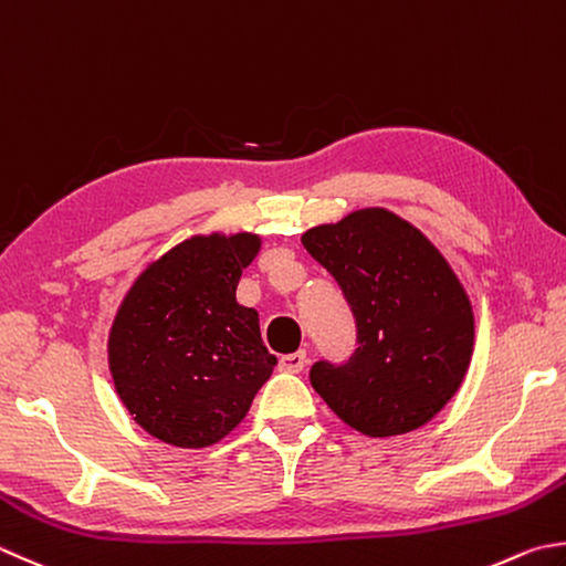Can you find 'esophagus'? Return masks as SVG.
Segmentation results:
<instances>
[{"label": "esophagus", "instance_id": "34e87169", "mask_svg": "<svg viewBox=\"0 0 566 566\" xmlns=\"http://www.w3.org/2000/svg\"><path fill=\"white\" fill-rule=\"evenodd\" d=\"M305 361H307V357H305L303 349L301 352H291V355H283L281 357V369L283 371H291V375H297V371H303Z\"/></svg>", "mask_w": 566, "mask_h": 566}]
</instances>
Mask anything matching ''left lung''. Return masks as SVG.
<instances>
[{
	"label": "left lung",
	"mask_w": 566,
	"mask_h": 566,
	"mask_svg": "<svg viewBox=\"0 0 566 566\" xmlns=\"http://www.w3.org/2000/svg\"><path fill=\"white\" fill-rule=\"evenodd\" d=\"M357 323L345 365L315 361L313 389L352 429L387 439L429 423L471 365L475 319L441 251L389 209H357L303 233Z\"/></svg>",
	"instance_id": "left-lung-1"
}]
</instances>
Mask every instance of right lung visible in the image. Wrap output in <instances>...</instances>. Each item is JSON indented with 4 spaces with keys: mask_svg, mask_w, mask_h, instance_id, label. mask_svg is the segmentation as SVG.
Returning <instances> with one entry per match:
<instances>
[{
    "mask_svg": "<svg viewBox=\"0 0 566 566\" xmlns=\"http://www.w3.org/2000/svg\"><path fill=\"white\" fill-rule=\"evenodd\" d=\"M259 233H197L147 263L108 335L115 391L143 429L177 449H207L247 419L273 367L259 313L237 285Z\"/></svg>",
    "mask_w": 566,
    "mask_h": 566,
    "instance_id": "add662e5",
    "label": "right lung"
}]
</instances>
